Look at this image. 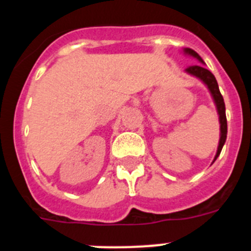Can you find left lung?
I'll return each instance as SVG.
<instances>
[{
    "mask_svg": "<svg viewBox=\"0 0 251 251\" xmlns=\"http://www.w3.org/2000/svg\"><path fill=\"white\" fill-rule=\"evenodd\" d=\"M183 54L188 55V56L195 57L196 60H199L201 64H197V65H191L185 69V72L187 74H190L191 76L197 77L200 79L206 86H207L208 92L211 94V98L214 100L215 106H216L217 114H219V122H220V139H219V146H217L216 154H215V158L212 161L214 163L216 161V158L220 156V152L223 150L224 145H225L226 141V134H227V122H226V114H225V103H224V98L221 95L220 90H219V85H217V81L215 79L214 74H212L210 70L205 68V61L201 59V56L197 54L196 51H194L192 49L185 48L183 49Z\"/></svg>",
    "mask_w": 251,
    "mask_h": 251,
    "instance_id": "1",
    "label": "left lung"
}]
</instances>
